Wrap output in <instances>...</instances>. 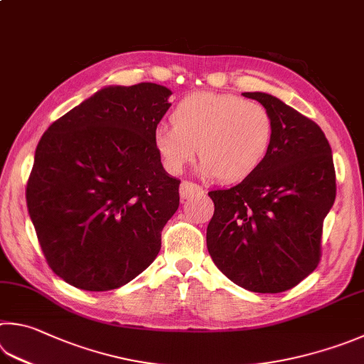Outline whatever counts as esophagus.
<instances>
[{"instance_id": "34e87169", "label": "esophagus", "mask_w": 364, "mask_h": 364, "mask_svg": "<svg viewBox=\"0 0 364 364\" xmlns=\"http://www.w3.org/2000/svg\"><path fill=\"white\" fill-rule=\"evenodd\" d=\"M202 193V188L199 184L196 183H191V181H183L180 184V197L181 199H189V197H193L194 194H199Z\"/></svg>"}]
</instances>
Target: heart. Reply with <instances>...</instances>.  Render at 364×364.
Masks as SVG:
<instances>
[{
    "label": "heart",
    "mask_w": 364,
    "mask_h": 364,
    "mask_svg": "<svg viewBox=\"0 0 364 364\" xmlns=\"http://www.w3.org/2000/svg\"><path fill=\"white\" fill-rule=\"evenodd\" d=\"M171 124L154 130V149L165 170L180 173L199 148L200 171L221 181L247 178L267 156L274 121L264 105L232 94L196 92L171 111Z\"/></svg>",
    "instance_id": "heart-1"
}]
</instances>
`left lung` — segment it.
<instances>
[{"label":"left lung","mask_w":364,"mask_h":364,"mask_svg":"<svg viewBox=\"0 0 364 364\" xmlns=\"http://www.w3.org/2000/svg\"><path fill=\"white\" fill-rule=\"evenodd\" d=\"M274 121L267 156L245 180L208 193L207 248L216 267L253 293H282L316 269L323 220L336 199L331 146L309 117L274 95L245 92Z\"/></svg>","instance_id":"left-lung-1"}]
</instances>
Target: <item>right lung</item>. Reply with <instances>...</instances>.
Segmentation results:
<instances>
[{"label":"right lung","instance_id":"right-lung-1","mask_svg":"<svg viewBox=\"0 0 364 364\" xmlns=\"http://www.w3.org/2000/svg\"><path fill=\"white\" fill-rule=\"evenodd\" d=\"M171 90L108 85L68 111L39 140L26 207L49 267L85 291L140 275L161 250L180 205V180L153 143Z\"/></svg>","mask_w":364,"mask_h":364}]
</instances>
